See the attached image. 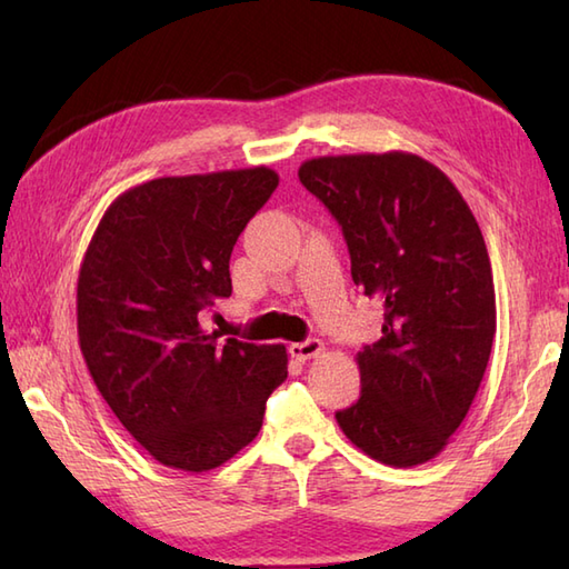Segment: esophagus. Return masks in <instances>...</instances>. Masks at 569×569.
I'll list each match as a JSON object with an SVG mask.
<instances>
[{"instance_id":"1","label":"esophagus","mask_w":569,"mask_h":569,"mask_svg":"<svg viewBox=\"0 0 569 569\" xmlns=\"http://www.w3.org/2000/svg\"><path fill=\"white\" fill-rule=\"evenodd\" d=\"M325 352V345L320 340H306V342H296L291 345V357H296L298 361H308V359H316Z\"/></svg>"}]
</instances>
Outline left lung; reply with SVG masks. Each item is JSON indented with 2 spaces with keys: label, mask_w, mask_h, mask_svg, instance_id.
Instances as JSON below:
<instances>
[{
  "label": "left lung",
  "mask_w": 569,
  "mask_h": 569,
  "mask_svg": "<svg viewBox=\"0 0 569 569\" xmlns=\"http://www.w3.org/2000/svg\"><path fill=\"white\" fill-rule=\"evenodd\" d=\"M298 178L342 224L355 283L383 308L381 340L357 355L359 401L335 418L377 462L426 465L462 426L497 335L481 229L452 180L408 151L318 156Z\"/></svg>",
  "instance_id": "left-lung-1"
}]
</instances>
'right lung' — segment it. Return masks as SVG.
Instances as JSON below:
<instances>
[{
  "label": "right lung",
  "mask_w": 569,
  "mask_h": 569,
  "mask_svg": "<svg viewBox=\"0 0 569 569\" xmlns=\"http://www.w3.org/2000/svg\"><path fill=\"white\" fill-rule=\"evenodd\" d=\"M276 186L266 166L147 180L104 210L82 257V359L163 467L224 465L257 438L266 398L288 377L283 345L220 342L200 325L204 308L232 296L229 257Z\"/></svg>",
  "instance_id": "obj_1"
}]
</instances>
